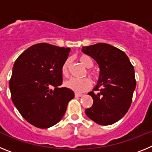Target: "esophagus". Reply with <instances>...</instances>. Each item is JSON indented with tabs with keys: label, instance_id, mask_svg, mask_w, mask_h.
Here are the masks:
<instances>
[{
	"label": "esophagus",
	"instance_id": "obj_1",
	"mask_svg": "<svg viewBox=\"0 0 152 152\" xmlns=\"http://www.w3.org/2000/svg\"><path fill=\"white\" fill-rule=\"evenodd\" d=\"M75 96H77V97H80V96H82L83 94H79V93H75Z\"/></svg>",
	"mask_w": 152,
	"mask_h": 152
}]
</instances>
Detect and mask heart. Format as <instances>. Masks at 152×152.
I'll use <instances>...</instances> for the list:
<instances>
[{
	"label": "heart",
	"mask_w": 152,
	"mask_h": 152,
	"mask_svg": "<svg viewBox=\"0 0 152 152\" xmlns=\"http://www.w3.org/2000/svg\"><path fill=\"white\" fill-rule=\"evenodd\" d=\"M78 60L81 64L87 68H92L94 65V61L90 56L87 55H80L78 57ZM69 67H70V59H67L63 64L61 67V74L64 77H68L69 75ZM88 74L91 78L94 80H97L99 77V75L94 70L89 69L88 71ZM64 86L68 89L72 90L76 93H81L88 91L91 87V81L88 77L84 78H71L64 82Z\"/></svg>",
	"instance_id": "heart-1"
}]
</instances>
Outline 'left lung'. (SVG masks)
<instances>
[{
  "mask_svg": "<svg viewBox=\"0 0 152 152\" xmlns=\"http://www.w3.org/2000/svg\"><path fill=\"white\" fill-rule=\"evenodd\" d=\"M82 52L92 57L100 67V77L94 91L88 94L94 103L86 115L101 126L116 123L131 106L136 81L135 71L126 53L107 43L82 47Z\"/></svg>",
  "mask_w": 152,
  "mask_h": 152,
  "instance_id": "8db88e82",
  "label": "left lung"
}]
</instances>
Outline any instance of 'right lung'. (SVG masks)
Returning a JSON list of instances; mask_svg holds the SVG:
<instances>
[{
    "mask_svg": "<svg viewBox=\"0 0 152 152\" xmlns=\"http://www.w3.org/2000/svg\"><path fill=\"white\" fill-rule=\"evenodd\" d=\"M70 51L51 44H36L13 64L9 83L12 101L21 116L37 128L47 129L58 123L75 97L73 91L60 88L61 67Z\"/></svg>",
    "mask_w": 152,
    "mask_h": 152,
    "instance_id": "obj_1",
    "label": "right lung"
}]
</instances>
